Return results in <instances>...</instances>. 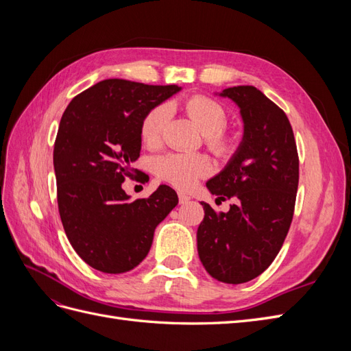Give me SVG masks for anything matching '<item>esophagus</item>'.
<instances>
[{"mask_svg": "<svg viewBox=\"0 0 351 351\" xmlns=\"http://www.w3.org/2000/svg\"><path fill=\"white\" fill-rule=\"evenodd\" d=\"M178 202L182 205H184V204H187V202H190V196H187L184 193H178Z\"/></svg>", "mask_w": 351, "mask_h": 351, "instance_id": "34e87169", "label": "esophagus"}]
</instances>
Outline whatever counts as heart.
Returning <instances> with one entry per match:
<instances>
[{"label": "heart", "instance_id": "b5f03b06", "mask_svg": "<svg viewBox=\"0 0 351 351\" xmlns=\"http://www.w3.org/2000/svg\"><path fill=\"white\" fill-rule=\"evenodd\" d=\"M183 110L204 133L206 146L221 158H228L237 147L236 136L226 123L228 119L224 105L205 95H193L183 102ZM169 120L168 105L161 104L147 112L141 124V136L146 145L155 146L162 139V133ZM159 178L180 189L193 186L200 177L210 171V164L204 155L167 154L155 161Z\"/></svg>", "mask_w": 351, "mask_h": 351}]
</instances>
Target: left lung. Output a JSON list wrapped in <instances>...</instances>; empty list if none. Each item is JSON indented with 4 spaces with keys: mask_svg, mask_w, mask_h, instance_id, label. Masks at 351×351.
I'll return each mask as SVG.
<instances>
[{
    "mask_svg": "<svg viewBox=\"0 0 351 351\" xmlns=\"http://www.w3.org/2000/svg\"><path fill=\"white\" fill-rule=\"evenodd\" d=\"M244 123L243 141L227 167L206 187L234 199L228 212L200 202L197 253L212 278L241 284L256 278L277 258L290 230L299 186V155L285 112L254 86L224 89ZM217 199V200H218Z\"/></svg>",
    "mask_w": 351,
    "mask_h": 351,
    "instance_id": "obj_1",
    "label": "left lung"
}]
</instances>
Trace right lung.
Returning a JSON list of instances; mask_svg holds the SVG:
<instances>
[{"label": "right lung", "instance_id": "right-lung-1", "mask_svg": "<svg viewBox=\"0 0 351 351\" xmlns=\"http://www.w3.org/2000/svg\"><path fill=\"white\" fill-rule=\"evenodd\" d=\"M180 89L107 79L74 97L61 117L54 145L58 210L73 249L95 269L136 268L156 226L178 204L169 186L132 202L121 184L137 173L132 164L141 156L143 117Z\"/></svg>", "mask_w": 351, "mask_h": 351}]
</instances>
